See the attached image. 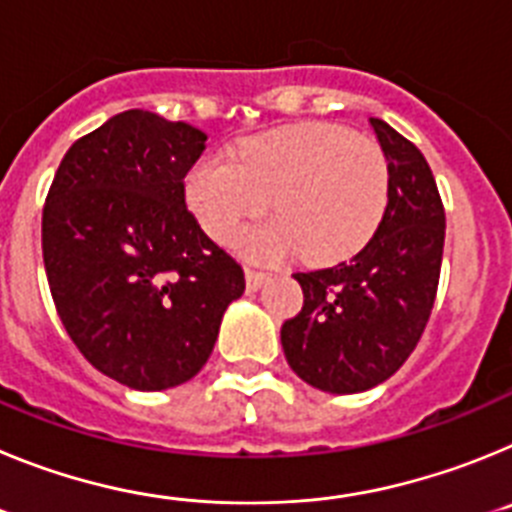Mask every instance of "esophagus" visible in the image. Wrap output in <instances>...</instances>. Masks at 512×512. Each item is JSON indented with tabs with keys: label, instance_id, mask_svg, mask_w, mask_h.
<instances>
[{
	"label": "esophagus",
	"instance_id": "obj_1",
	"mask_svg": "<svg viewBox=\"0 0 512 512\" xmlns=\"http://www.w3.org/2000/svg\"><path fill=\"white\" fill-rule=\"evenodd\" d=\"M264 282H266L264 271L246 269V287H248V292H259L261 284H264Z\"/></svg>",
	"mask_w": 512,
	"mask_h": 512
}]
</instances>
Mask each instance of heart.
Wrapping results in <instances>:
<instances>
[{"label":"heart","instance_id":"1","mask_svg":"<svg viewBox=\"0 0 512 512\" xmlns=\"http://www.w3.org/2000/svg\"><path fill=\"white\" fill-rule=\"evenodd\" d=\"M197 223L225 241L269 207L277 220L243 230L235 246L277 261L302 251L315 266L351 259L372 241L390 200V166L372 138L330 122H297L246 140L235 156L200 158L184 179Z\"/></svg>","mask_w":512,"mask_h":512}]
</instances>
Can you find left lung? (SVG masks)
<instances>
[{
  "mask_svg": "<svg viewBox=\"0 0 512 512\" xmlns=\"http://www.w3.org/2000/svg\"><path fill=\"white\" fill-rule=\"evenodd\" d=\"M390 166L377 233L351 261L295 274L305 305L282 325L292 372L330 395L390 379L418 346L436 300L446 215L423 153L384 120H369Z\"/></svg>",
  "mask_w": 512,
  "mask_h": 512,
  "instance_id": "left-lung-1",
  "label": "left lung"
}]
</instances>
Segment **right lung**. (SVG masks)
I'll return each mask as SVG.
<instances>
[{"label": "right lung", "mask_w": 512, "mask_h": 512, "mask_svg": "<svg viewBox=\"0 0 512 512\" xmlns=\"http://www.w3.org/2000/svg\"><path fill=\"white\" fill-rule=\"evenodd\" d=\"M205 140L187 122L120 112L66 151L45 200L43 261L63 328L130 390L189 382L246 289L241 264L184 202Z\"/></svg>", "instance_id": "add662e5"}]
</instances>
